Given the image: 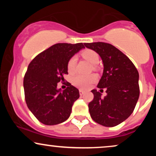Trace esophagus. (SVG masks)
<instances>
[{
  "label": "esophagus",
  "mask_w": 156,
  "mask_h": 156,
  "mask_svg": "<svg viewBox=\"0 0 156 156\" xmlns=\"http://www.w3.org/2000/svg\"><path fill=\"white\" fill-rule=\"evenodd\" d=\"M79 94H80V96H82L84 94V91L82 90V89H80V90H79Z\"/></svg>",
  "instance_id": "obj_1"
}]
</instances>
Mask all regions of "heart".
Masks as SVG:
<instances>
[{"mask_svg":"<svg viewBox=\"0 0 156 156\" xmlns=\"http://www.w3.org/2000/svg\"><path fill=\"white\" fill-rule=\"evenodd\" d=\"M81 55L83 58L87 60L92 65H96L99 63V55L98 53L93 50L86 49L81 53ZM76 58L75 56L71 57L67 62V71L69 73H73L76 69ZM97 80L95 75H89V76H83V75H77L73 78V84L75 87L81 89H87L91 84L94 83Z\"/></svg>","mask_w":156,"mask_h":156,"instance_id":"obj_1","label":"heart"}]
</instances>
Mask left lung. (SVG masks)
<instances>
[{
  "label": "left lung",
  "mask_w": 156,
  "mask_h": 156,
  "mask_svg": "<svg viewBox=\"0 0 156 156\" xmlns=\"http://www.w3.org/2000/svg\"><path fill=\"white\" fill-rule=\"evenodd\" d=\"M99 54L103 73L98 88H105L104 98L93 89L94 99L89 103L91 117L98 124L114 127L120 124L133 112L139 97V73L133 62L122 52L105 42L84 43Z\"/></svg>",
  "instance_id": "1"
}]
</instances>
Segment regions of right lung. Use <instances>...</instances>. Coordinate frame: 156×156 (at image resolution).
Listing matches in <instances>:
<instances>
[{"instance_id":"1","label":"right lung","mask_w":156,"mask_h":156,"mask_svg":"<svg viewBox=\"0 0 156 156\" xmlns=\"http://www.w3.org/2000/svg\"><path fill=\"white\" fill-rule=\"evenodd\" d=\"M84 48L83 43H58L42 52L28 65L23 80L28 108L40 122L54 125L70 116L74 102L80 97L78 89L67 82V89H57L68 74L67 62Z\"/></svg>"}]
</instances>
